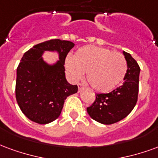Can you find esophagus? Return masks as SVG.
<instances>
[{"label": "esophagus", "mask_w": 158, "mask_h": 158, "mask_svg": "<svg viewBox=\"0 0 158 158\" xmlns=\"http://www.w3.org/2000/svg\"><path fill=\"white\" fill-rule=\"evenodd\" d=\"M82 87H83V85H82V84L78 83V89H79V91H80Z\"/></svg>", "instance_id": "1"}]
</instances>
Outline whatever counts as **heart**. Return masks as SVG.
I'll use <instances>...</instances> for the list:
<instances>
[{
	"label": "heart",
	"mask_w": 158,
	"mask_h": 158,
	"mask_svg": "<svg viewBox=\"0 0 158 158\" xmlns=\"http://www.w3.org/2000/svg\"><path fill=\"white\" fill-rule=\"evenodd\" d=\"M65 71L71 81H77L87 72V80L94 90L107 93L125 77L127 63L124 55L94 45L81 47L73 58L65 60Z\"/></svg>",
	"instance_id": "heart-1"
}]
</instances>
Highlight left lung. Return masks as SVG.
<instances>
[{"label": "left lung", "instance_id": "8db88e82", "mask_svg": "<svg viewBox=\"0 0 158 158\" xmlns=\"http://www.w3.org/2000/svg\"><path fill=\"white\" fill-rule=\"evenodd\" d=\"M127 62L124 83L109 93H98L93 105L87 108L90 117L103 125L118 122L132 111L139 92L140 66L129 53L123 51Z\"/></svg>", "mask_w": 158, "mask_h": 158}]
</instances>
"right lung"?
<instances>
[{
  "mask_svg": "<svg viewBox=\"0 0 158 158\" xmlns=\"http://www.w3.org/2000/svg\"><path fill=\"white\" fill-rule=\"evenodd\" d=\"M74 45L66 40H48L23 56L17 69L16 98L22 112L32 121L45 125L55 120L66 98L77 93V86L65 79L64 67L65 57ZM44 51H56L59 60L48 64L42 57Z\"/></svg>",
  "mask_w": 158,
  "mask_h": 158,
  "instance_id": "1",
  "label": "right lung"
}]
</instances>
